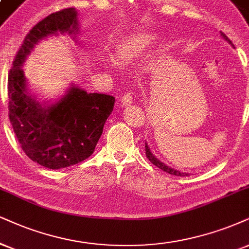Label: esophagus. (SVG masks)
I'll return each instance as SVG.
<instances>
[{
  "label": "esophagus",
  "mask_w": 249,
  "mask_h": 249,
  "mask_svg": "<svg viewBox=\"0 0 249 249\" xmlns=\"http://www.w3.org/2000/svg\"><path fill=\"white\" fill-rule=\"evenodd\" d=\"M131 101H133V94L129 93V92H127V93H124V96L121 97V104H122V106H128V105H130Z\"/></svg>",
  "instance_id": "1"
}]
</instances>
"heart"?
<instances>
[{"label": "heart", "mask_w": 249, "mask_h": 249, "mask_svg": "<svg viewBox=\"0 0 249 249\" xmlns=\"http://www.w3.org/2000/svg\"><path fill=\"white\" fill-rule=\"evenodd\" d=\"M156 36L151 33H139L124 40L116 48V55L121 61H134L142 56L155 42Z\"/></svg>", "instance_id": "b5f03b06"}]
</instances>
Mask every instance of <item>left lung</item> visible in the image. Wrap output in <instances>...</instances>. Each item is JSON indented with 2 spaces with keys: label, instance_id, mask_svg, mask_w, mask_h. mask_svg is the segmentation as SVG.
<instances>
[{
  "label": "left lung",
  "instance_id": "left-lung-1",
  "mask_svg": "<svg viewBox=\"0 0 249 249\" xmlns=\"http://www.w3.org/2000/svg\"><path fill=\"white\" fill-rule=\"evenodd\" d=\"M220 36H223V39H225V41H228L230 45L233 46L231 40H230L228 36L224 35L223 32H220ZM145 153H146V157H148L149 160L151 161L153 165H156V166L159 167L160 170H162L164 172H166V173H170V174H172V176H177V177H188L189 176V173H185V172H180V171L174 170V168L167 166L166 164H164V162L159 160L158 158H156V156L151 152V150H150L148 143H146V142H145Z\"/></svg>",
  "mask_w": 249,
  "mask_h": 249
}]
</instances>
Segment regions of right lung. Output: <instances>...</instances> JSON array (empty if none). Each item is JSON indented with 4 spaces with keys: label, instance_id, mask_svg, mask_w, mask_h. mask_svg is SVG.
Here are the masks:
<instances>
[{
    "label": "right lung",
    "instance_id": "obj_1",
    "mask_svg": "<svg viewBox=\"0 0 249 249\" xmlns=\"http://www.w3.org/2000/svg\"><path fill=\"white\" fill-rule=\"evenodd\" d=\"M78 30L75 8L44 18L27 33L8 78L9 119L18 142L27 157L51 170L72 166L90 157L115 103L113 96L88 93L73 83L52 101L40 103L31 93L23 66L36 45L51 36L76 39Z\"/></svg>",
    "mask_w": 249,
    "mask_h": 249
}]
</instances>
